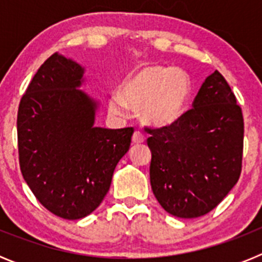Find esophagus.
<instances>
[{
    "label": "esophagus",
    "instance_id": "obj_1",
    "mask_svg": "<svg viewBox=\"0 0 262 262\" xmlns=\"http://www.w3.org/2000/svg\"><path fill=\"white\" fill-rule=\"evenodd\" d=\"M145 138L143 134H140L139 131H135L133 135V143L134 144H142V143H144Z\"/></svg>",
    "mask_w": 262,
    "mask_h": 262
}]
</instances>
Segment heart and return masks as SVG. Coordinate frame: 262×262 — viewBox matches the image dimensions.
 I'll return each instance as SVG.
<instances>
[{
  "instance_id": "obj_1",
  "label": "heart",
  "mask_w": 262,
  "mask_h": 262,
  "mask_svg": "<svg viewBox=\"0 0 262 262\" xmlns=\"http://www.w3.org/2000/svg\"><path fill=\"white\" fill-rule=\"evenodd\" d=\"M191 92L193 84L186 71L147 62L124 78L119 94L108 99V110L118 117H124L128 108L140 110V118L148 126L170 127L186 114Z\"/></svg>"
}]
</instances>
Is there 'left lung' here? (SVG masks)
<instances>
[{"label":"left lung","mask_w":262,"mask_h":262,"mask_svg":"<svg viewBox=\"0 0 262 262\" xmlns=\"http://www.w3.org/2000/svg\"><path fill=\"white\" fill-rule=\"evenodd\" d=\"M149 178L156 200L177 217L215 209L242 173L244 120L226 78H206L193 108L170 127L151 129Z\"/></svg>","instance_id":"obj_1"}]
</instances>
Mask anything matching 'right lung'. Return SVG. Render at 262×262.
<instances>
[{"label": "right lung", "mask_w": 262, "mask_h": 262, "mask_svg": "<svg viewBox=\"0 0 262 262\" xmlns=\"http://www.w3.org/2000/svg\"><path fill=\"white\" fill-rule=\"evenodd\" d=\"M84 75L75 60L53 53L30 82L17 118L23 178L46 209L68 221L101 205L134 133L94 126L99 102L81 89Z\"/></svg>", "instance_id": "1"}]
</instances>
